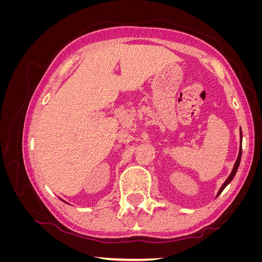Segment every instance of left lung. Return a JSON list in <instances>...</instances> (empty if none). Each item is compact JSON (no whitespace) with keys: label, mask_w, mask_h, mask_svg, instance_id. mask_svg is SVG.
Here are the masks:
<instances>
[{"label":"left lung","mask_w":262,"mask_h":262,"mask_svg":"<svg viewBox=\"0 0 262 262\" xmlns=\"http://www.w3.org/2000/svg\"><path fill=\"white\" fill-rule=\"evenodd\" d=\"M242 140H243V134H242V129H241V145H239V152H238V156H237V160H236V162H235V164H234V167H233V169H232V172L229 173V176H228V177H227V179L224 181V184L222 185V187L220 188V190H219V192H217L216 196H219V195L221 194V192L223 191V190L226 188V186L229 184V182H231V181L233 180V178L235 177L236 172H237V169H238V167H239V164H241V158H242Z\"/></svg>","instance_id":"1"}]
</instances>
